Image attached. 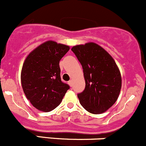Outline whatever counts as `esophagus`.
I'll list each match as a JSON object with an SVG mask.
<instances>
[{"label":"esophagus","mask_w":146,"mask_h":146,"mask_svg":"<svg viewBox=\"0 0 146 146\" xmlns=\"http://www.w3.org/2000/svg\"><path fill=\"white\" fill-rule=\"evenodd\" d=\"M68 84H69V85H70V86H72V84H72V80H70V81H69Z\"/></svg>","instance_id":"obj_1"}]
</instances>
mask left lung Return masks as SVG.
I'll return each mask as SVG.
<instances>
[{"mask_svg": "<svg viewBox=\"0 0 146 146\" xmlns=\"http://www.w3.org/2000/svg\"><path fill=\"white\" fill-rule=\"evenodd\" d=\"M72 51L82 64L86 84L84 90L77 94L81 105L94 114L106 111L121 89V76L114 60L94 42L74 46Z\"/></svg>", "mask_w": 146, "mask_h": 146, "instance_id": "1", "label": "left lung"}]
</instances>
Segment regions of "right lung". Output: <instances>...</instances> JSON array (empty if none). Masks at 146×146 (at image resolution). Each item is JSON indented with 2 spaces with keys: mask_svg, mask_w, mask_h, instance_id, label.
<instances>
[{
  "mask_svg": "<svg viewBox=\"0 0 146 146\" xmlns=\"http://www.w3.org/2000/svg\"><path fill=\"white\" fill-rule=\"evenodd\" d=\"M70 47L49 40L27 55L21 71L26 97L38 110L49 112L60 104L70 86L62 82L60 61Z\"/></svg>",
  "mask_w": 146,
  "mask_h": 146,
  "instance_id": "1",
  "label": "right lung"
}]
</instances>
